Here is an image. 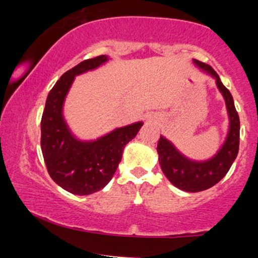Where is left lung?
Listing matches in <instances>:
<instances>
[{
	"instance_id": "8db88e82",
	"label": "left lung",
	"mask_w": 258,
	"mask_h": 258,
	"mask_svg": "<svg viewBox=\"0 0 258 258\" xmlns=\"http://www.w3.org/2000/svg\"><path fill=\"white\" fill-rule=\"evenodd\" d=\"M194 63L216 79L218 89L225 100L229 130L224 143L216 154L203 161L192 160L185 157L170 141L160 136L157 151L159 154L161 170L172 185L186 192L205 191L219 182L236 159L240 142V120L230 92L224 87L219 76L209 64L197 60H194Z\"/></svg>"
}]
</instances>
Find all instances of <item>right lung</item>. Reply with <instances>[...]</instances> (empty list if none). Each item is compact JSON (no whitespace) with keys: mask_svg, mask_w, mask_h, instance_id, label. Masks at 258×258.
Segmentation results:
<instances>
[{"mask_svg":"<svg viewBox=\"0 0 258 258\" xmlns=\"http://www.w3.org/2000/svg\"><path fill=\"white\" fill-rule=\"evenodd\" d=\"M109 61L106 55L82 61L56 82L47 95L41 117V152L51 179L73 195H92L109 183L142 121L112 130L94 141L78 140L63 117V104L76 76Z\"/></svg>","mask_w":258,"mask_h":258,"instance_id":"1","label":"right lung"}]
</instances>
